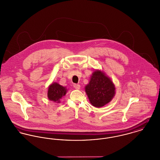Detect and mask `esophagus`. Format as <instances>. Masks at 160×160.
<instances>
[{
  "label": "esophagus",
  "mask_w": 160,
  "mask_h": 160,
  "mask_svg": "<svg viewBox=\"0 0 160 160\" xmlns=\"http://www.w3.org/2000/svg\"><path fill=\"white\" fill-rule=\"evenodd\" d=\"M74 88L76 89H79L80 88V85L78 84H74Z\"/></svg>",
  "instance_id": "1"
}]
</instances>
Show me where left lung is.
<instances>
[{
    "label": "left lung",
    "instance_id": "1",
    "mask_svg": "<svg viewBox=\"0 0 160 160\" xmlns=\"http://www.w3.org/2000/svg\"><path fill=\"white\" fill-rule=\"evenodd\" d=\"M85 90L90 103L96 108L108 103L116 94L115 85L110 78L98 69L92 73Z\"/></svg>",
    "mask_w": 160,
    "mask_h": 160
}]
</instances>
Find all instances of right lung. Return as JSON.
Masks as SVG:
<instances>
[{
  "label": "right lung",
  "mask_w": 160,
  "mask_h": 160,
  "mask_svg": "<svg viewBox=\"0 0 160 160\" xmlns=\"http://www.w3.org/2000/svg\"><path fill=\"white\" fill-rule=\"evenodd\" d=\"M66 87L62 86L57 82H53L48 87V98L55 103H60V99L67 93Z\"/></svg>",
  "instance_id": "add662e5"
}]
</instances>
